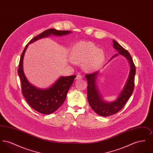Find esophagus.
Returning <instances> with one entry per match:
<instances>
[{"instance_id":"esophagus-1","label":"esophagus","mask_w":153,"mask_h":153,"mask_svg":"<svg viewBox=\"0 0 153 153\" xmlns=\"http://www.w3.org/2000/svg\"><path fill=\"white\" fill-rule=\"evenodd\" d=\"M82 78V76H81V75H80L79 74H78L76 76V80H80V79H81Z\"/></svg>"}]
</instances>
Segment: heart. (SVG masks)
Masks as SVG:
<instances>
[{
  "label": "heart",
  "instance_id": "heart-1",
  "mask_svg": "<svg viewBox=\"0 0 153 153\" xmlns=\"http://www.w3.org/2000/svg\"><path fill=\"white\" fill-rule=\"evenodd\" d=\"M105 57L104 51L91 42H81L73 47L71 58L74 62L81 63L87 62L84 67L87 70L94 69L100 65Z\"/></svg>",
  "mask_w": 153,
  "mask_h": 153
}]
</instances>
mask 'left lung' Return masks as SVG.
I'll return each instance as SVG.
<instances>
[{
  "label": "left lung",
  "mask_w": 153,
  "mask_h": 153,
  "mask_svg": "<svg viewBox=\"0 0 153 153\" xmlns=\"http://www.w3.org/2000/svg\"><path fill=\"white\" fill-rule=\"evenodd\" d=\"M113 46L118 53L113 56L109 61L120 54L127 58L130 66V73L127 80L117 99L112 102H105L103 100L96 85V79L99 71L85 75L88 81L87 96L89 104L95 112L102 117H108L115 114L122 109L130 97L134 89V79L136 69L131 55L116 41L113 39Z\"/></svg>",
  "instance_id": "8db88e82"
}]
</instances>
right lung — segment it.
<instances>
[{
    "mask_svg": "<svg viewBox=\"0 0 153 153\" xmlns=\"http://www.w3.org/2000/svg\"><path fill=\"white\" fill-rule=\"evenodd\" d=\"M71 33L72 31L68 30L61 31L54 29L45 30L30 41L22 52L18 70V73L21 81L22 94L30 106L39 113L46 115L50 114L60 107L65 102L67 93L76 76H61L51 87L45 89L38 88L30 83L23 72V61L25 53L28 45L36 40L51 35L63 36Z\"/></svg>",
    "mask_w": 153,
    "mask_h": 153,
    "instance_id": "obj_1",
    "label": "right lung"
}]
</instances>
